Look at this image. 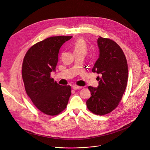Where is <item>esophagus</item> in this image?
Returning a JSON list of instances; mask_svg holds the SVG:
<instances>
[{
    "mask_svg": "<svg viewBox=\"0 0 150 150\" xmlns=\"http://www.w3.org/2000/svg\"><path fill=\"white\" fill-rule=\"evenodd\" d=\"M72 88H73L74 90H78V89H81V88H82V87L78 86V85H73Z\"/></svg>",
    "mask_w": 150,
    "mask_h": 150,
    "instance_id": "esophagus-1",
    "label": "esophagus"
}]
</instances>
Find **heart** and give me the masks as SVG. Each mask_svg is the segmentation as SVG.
Instances as JSON below:
<instances>
[{"instance_id":"heart-1","label":"heart","mask_w":150,"mask_h":150,"mask_svg":"<svg viewBox=\"0 0 150 150\" xmlns=\"http://www.w3.org/2000/svg\"><path fill=\"white\" fill-rule=\"evenodd\" d=\"M74 53H84L87 52V45L84 40L79 38L77 40L73 45Z\"/></svg>"}]
</instances>
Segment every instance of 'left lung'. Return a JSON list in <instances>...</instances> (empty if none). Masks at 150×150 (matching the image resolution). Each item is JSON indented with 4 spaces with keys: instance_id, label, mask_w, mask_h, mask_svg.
Returning a JSON list of instances; mask_svg holds the SVG:
<instances>
[{
    "instance_id": "left-lung-1",
    "label": "left lung",
    "mask_w": 150,
    "mask_h": 150,
    "mask_svg": "<svg viewBox=\"0 0 150 150\" xmlns=\"http://www.w3.org/2000/svg\"><path fill=\"white\" fill-rule=\"evenodd\" d=\"M99 57L92 72L100 74L98 86L88 87L91 96L86 104L90 111L104 115L116 108L125 91L128 76L124 53L114 41L100 37L97 39Z\"/></svg>"
}]
</instances>
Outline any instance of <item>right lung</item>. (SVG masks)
Returning <instances> with one entry per match:
<instances>
[{
  "mask_svg": "<svg viewBox=\"0 0 150 150\" xmlns=\"http://www.w3.org/2000/svg\"><path fill=\"white\" fill-rule=\"evenodd\" d=\"M72 36L49 37L33 45L27 52L22 67L25 89L36 108L46 115L54 116L65 110L71 94L70 85L54 81L60 47Z\"/></svg>",
  "mask_w": 150,
  "mask_h": 150,
  "instance_id": "1",
  "label": "right lung"
}]
</instances>
